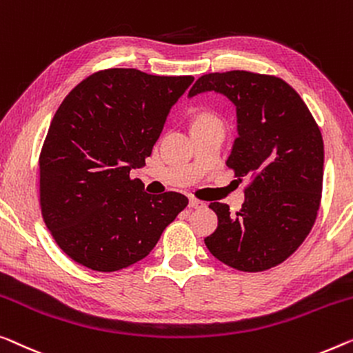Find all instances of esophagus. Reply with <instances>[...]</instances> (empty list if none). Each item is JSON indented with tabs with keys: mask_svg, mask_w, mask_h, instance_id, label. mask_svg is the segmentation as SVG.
Returning <instances> with one entry per match:
<instances>
[{
	"mask_svg": "<svg viewBox=\"0 0 353 353\" xmlns=\"http://www.w3.org/2000/svg\"><path fill=\"white\" fill-rule=\"evenodd\" d=\"M188 206H190L192 209H199V208L206 206V203L199 201V199H196V198H190V203H188Z\"/></svg>",
	"mask_w": 353,
	"mask_h": 353,
	"instance_id": "obj_1",
	"label": "esophagus"
}]
</instances>
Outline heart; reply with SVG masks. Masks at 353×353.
<instances>
[{
    "mask_svg": "<svg viewBox=\"0 0 353 353\" xmlns=\"http://www.w3.org/2000/svg\"><path fill=\"white\" fill-rule=\"evenodd\" d=\"M212 120H217V117H215L212 112H209V110H204V112L199 114L196 120H194V125L204 123V122H212Z\"/></svg>",
    "mask_w": 353,
    "mask_h": 353,
    "instance_id": "heart-1",
    "label": "heart"
}]
</instances>
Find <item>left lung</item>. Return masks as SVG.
Masks as SVG:
<instances>
[{
  "instance_id": "obj_1",
  "label": "left lung",
  "mask_w": 353,
  "mask_h": 353,
  "mask_svg": "<svg viewBox=\"0 0 353 353\" xmlns=\"http://www.w3.org/2000/svg\"><path fill=\"white\" fill-rule=\"evenodd\" d=\"M223 93L238 110V138L227 166L247 179L245 203L234 215L210 203L219 225L204 238L225 265L260 272L285 261L317 219L323 187V139L311 110L281 77L249 71L204 74L188 97Z\"/></svg>"
}]
</instances>
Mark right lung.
<instances>
[{"label": "right lung", "instance_id": "add662e5", "mask_svg": "<svg viewBox=\"0 0 353 353\" xmlns=\"http://www.w3.org/2000/svg\"><path fill=\"white\" fill-rule=\"evenodd\" d=\"M192 76L110 68L79 82L52 119L39 154V206L60 249L92 271L145 259L188 198L149 194L133 168L145 165Z\"/></svg>", "mask_w": 353, "mask_h": 353}]
</instances>
